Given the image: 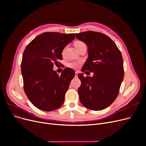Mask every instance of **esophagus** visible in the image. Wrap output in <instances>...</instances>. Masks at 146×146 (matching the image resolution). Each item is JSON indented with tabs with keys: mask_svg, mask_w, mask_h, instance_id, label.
<instances>
[{
	"mask_svg": "<svg viewBox=\"0 0 146 146\" xmlns=\"http://www.w3.org/2000/svg\"><path fill=\"white\" fill-rule=\"evenodd\" d=\"M78 74V71H76V72H75V76H77Z\"/></svg>",
	"mask_w": 146,
	"mask_h": 146,
	"instance_id": "34e87169",
	"label": "esophagus"
}]
</instances>
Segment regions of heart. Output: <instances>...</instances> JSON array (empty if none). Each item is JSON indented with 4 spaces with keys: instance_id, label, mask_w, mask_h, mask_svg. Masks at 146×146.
Here are the masks:
<instances>
[{
    "instance_id": "1",
    "label": "heart",
    "mask_w": 146,
    "mask_h": 146,
    "mask_svg": "<svg viewBox=\"0 0 146 146\" xmlns=\"http://www.w3.org/2000/svg\"><path fill=\"white\" fill-rule=\"evenodd\" d=\"M84 44L83 42L82 41H76L75 42V47H77L78 46L81 45V44ZM65 50H66V48H64V50H63V52H62V54H64V52H65ZM80 61H71V62L68 63L67 64V66L68 67H70V68H77L79 67L80 64Z\"/></svg>"
}]
</instances>
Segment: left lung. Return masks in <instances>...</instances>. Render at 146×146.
Instances as JSON below:
<instances>
[{
    "label": "left lung",
    "mask_w": 146,
    "mask_h": 146,
    "mask_svg": "<svg viewBox=\"0 0 146 146\" xmlns=\"http://www.w3.org/2000/svg\"><path fill=\"white\" fill-rule=\"evenodd\" d=\"M75 35L88 46V58L83 71L94 72L93 77L78 75L81 81L80 101L89 110H104L115 100L124 79L121 53L115 43L102 33L86 31Z\"/></svg>",
    "instance_id": "8db88e82"
}]
</instances>
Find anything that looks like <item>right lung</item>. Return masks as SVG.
I'll return each instance as SVG.
<instances>
[{
    "label": "right lung",
    "instance_id": "obj_1",
    "mask_svg": "<svg viewBox=\"0 0 146 146\" xmlns=\"http://www.w3.org/2000/svg\"><path fill=\"white\" fill-rule=\"evenodd\" d=\"M75 38L74 34L47 32L31 42L22 56L21 73L24 89L29 101L44 111L56 110L63 105L75 72L66 68L59 76L54 64L62 60V51Z\"/></svg>",
    "mask_w": 146,
    "mask_h": 146
}]
</instances>
